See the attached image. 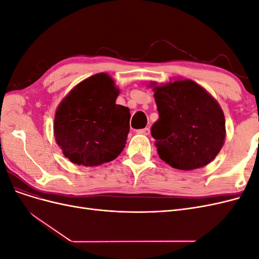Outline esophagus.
Returning a JSON list of instances; mask_svg holds the SVG:
<instances>
[{"label": "esophagus", "mask_w": 259, "mask_h": 259, "mask_svg": "<svg viewBox=\"0 0 259 259\" xmlns=\"http://www.w3.org/2000/svg\"><path fill=\"white\" fill-rule=\"evenodd\" d=\"M137 134H143V135H149V133H150V130H149V127H146V128H143V130H138L136 131Z\"/></svg>", "instance_id": "esophagus-1"}]
</instances>
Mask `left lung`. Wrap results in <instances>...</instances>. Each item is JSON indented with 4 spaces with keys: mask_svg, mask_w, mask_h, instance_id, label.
<instances>
[{
    "mask_svg": "<svg viewBox=\"0 0 259 259\" xmlns=\"http://www.w3.org/2000/svg\"><path fill=\"white\" fill-rule=\"evenodd\" d=\"M159 111L151 127L160 158L171 167L192 170L207 165L222 150L226 122L222 107L189 79L150 84Z\"/></svg>",
    "mask_w": 259,
    "mask_h": 259,
    "instance_id": "1",
    "label": "left lung"
}]
</instances>
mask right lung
<instances>
[{
  "label": "right lung",
  "instance_id": "add662e5",
  "mask_svg": "<svg viewBox=\"0 0 259 259\" xmlns=\"http://www.w3.org/2000/svg\"><path fill=\"white\" fill-rule=\"evenodd\" d=\"M119 94L112 77L101 72L75 85L60 101L54 136L72 163L98 166L123 151L131 113L127 107L115 104Z\"/></svg>",
  "mask_w": 259,
  "mask_h": 259
}]
</instances>
